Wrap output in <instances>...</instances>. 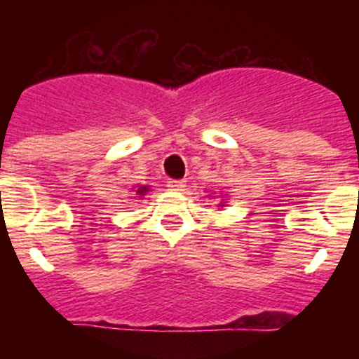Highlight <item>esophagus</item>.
<instances>
[{"label": "esophagus", "mask_w": 359, "mask_h": 359, "mask_svg": "<svg viewBox=\"0 0 359 359\" xmlns=\"http://www.w3.org/2000/svg\"><path fill=\"white\" fill-rule=\"evenodd\" d=\"M167 187H169L170 190H176V192H180V190H185L187 183H185V180H167Z\"/></svg>", "instance_id": "34e87169"}]
</instances>
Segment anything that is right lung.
I'll return each mask as SVG.
<instances>
[{"instance_id":"add662e5","label":"right lung","mask_w":359,"mask_h":359,"mask_svg":"<svg viewBox=\"0 0 359 359\" xmlns=\"http://www.w3.org/2000/svg\"><path fill=\"white\" fill-rule=\"evenodd\" d=\"M145 192H147V187H140V189L136 190V194H140V196H144Z\"/></svg>"}]
</instances>
